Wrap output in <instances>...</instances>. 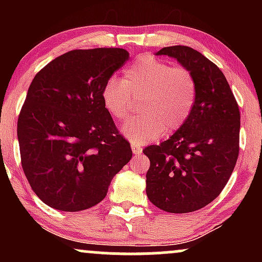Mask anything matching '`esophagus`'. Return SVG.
<instances>
[{"instance_id":"1","label":"esophagus","mask_w":262,"mask_h":262,"mask_svg":"<svg viewBox=\"0 0 262 262\" xmlns=\"http://www.w3.org/2000/svg\"><path fill=\"white\" fill-rule=\"evenodd\" d=\"M132 151H133V154L138 155V154H140L141 151H143V149H141L140 145H137V144L132 143Z\"/></svg>"}]
</instances>
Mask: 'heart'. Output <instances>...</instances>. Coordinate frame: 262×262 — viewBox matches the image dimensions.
I'll return each mask as SVG.
<instances>
[{"label": "heart", "mask_w": 262, "mask_h": 262, "mask_svg": "<svg viewBox=\"0 0 262 262\" xmlns=\"http://www.w3.org/2000/svg\"><path fill=\"white\" fill-rule=\"evenodd\" d=\"M196 80L185 66H172L151 55L140 56L125 70L124 80L110 77L102 89V102L117 121L130 114L134 100L143 101V114L123 125L122 132L135 144L158 139L181 128L196 101Z\"/></svg>", "instance_id": "heart-1"}]
</instances>
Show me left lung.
Masks as SVG:
<instances>
[{"mask_svg":"<svg viewBox=\"0 0 262 262\" xmlns=\"http://www.w3.org/2000/svg\"><path fill=\"white\" fill-rule=\"evenodd\" d=\"M155 55L171 56L187 68L197 93L185 124L167 140L143 150L150 160L146 194L165 212H194L219 196L235 167L239 106L221 69L200 52L173 45Z\"/></svg>","mask_w":262,"mask_h":262,"instance_id":"left-lung-1","label":"left lung"}]
</instances>
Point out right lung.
Listing matches in <instances>:
<instances>
[{
	"label": "right lung",
	"mask_w": 262,
	"mask_h": 262,
	"mask_svg": "<svg viewBox=\"0 0 262 262\" xmlns=\"http://www.w3.org/2000/svg\"><path fill=\"white\" fill-rule=\"evenodd\" d=\"M128 59L121 48L71 50L33 79L17 123L20 161L32 189L52 208L96 206L132 159L101 96Z\"/></svg>",
	"instance_id": "1"
}]
</instances>
